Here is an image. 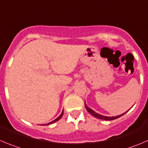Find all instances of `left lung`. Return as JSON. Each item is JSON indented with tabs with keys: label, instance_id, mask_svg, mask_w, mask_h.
<instances>
[{
	"label": "left lung",
	"instance_id": "1",
	"mask_svg": "<svg viewBox=\"0 0 148 148\" xmlns=\"http://www.w3.org/2000/svg\"><path fill=\"white\" fill-rule=\"evenodd\" d=\"M85 108H86V109H87V111H88V112L90 113V114H91V115H92L93 116L96 117V118L99 119L108 120V121H110V120H114V119H116L119 118V117H121V116H123L124 114H125V113H124V114H121V115H119V116H117L108 117V116H102V115H100V114H97V113L95 112L94 110H92L91 108H90L87 107V106H86V104H85ZM127 112H126V113H127Z\"/></svg>",
	"mask_w": 148,
	"mask_h": 148
}]
</instances>
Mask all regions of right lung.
Instances as JSON below:
<instances>
[{"label": "right lung", "mask_w": 148, "mask_h": 148, "mask_svg": "<svg viewBox=\"0 0 148 148\" xmlns=\"http://www.w3.org/2000/svg\"><path fill=\"white\" fill-rule=\"evenodd\" d=\"M63 114H64V110H63V111H62V113H61V115H60V116H58V118H57V119H55V120H54V121H51V122L48 123V124H46V125H49V124H53V123H55V122H56V121H58V120H59V119H61V117H62Z\"/></svg>", "instance_id": "right-lung-1"}]
</instances>
